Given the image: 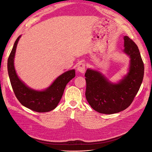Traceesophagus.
<instances>
[{
	"instance_id": "1",
	"label": "esophagus",
	"mask_w": 152,
	"mask_h": 152,
	"mask_svg": "<svg viewBox=\"0 0 152 152\" xmlns=\"http://www.w3.org/2000/svg\"><path fill=\"white\" fill-rule=\"evenodd\" d=\"M77 70L80 73H84L86 70V64L85 63H80L78 64V67H77Z\"/></svg>"
}]
</instances>
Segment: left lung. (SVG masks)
<instances>
[{
    "mask_svg": "<svg viewBox=\"0 0 152 152\" xmlns=\"http://www.w3.org/2000/svg\"><path fill=\"white\" fill-rule=\"evenodd\" d=\"M124 39L123 51L129 57V65L127 73L118 82L110 81L97 70L88 69L85 74L86 99L101 114H112L128 108L142 82L144 67L139 50L127 36Z\"/></svg>",
    "mask_w": 152,
    "mask_h": 152,
    "instance_id": "obj_1",
    "label": "left lung"
}]
</instances>
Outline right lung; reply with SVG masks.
Returning <instances> with one entry per match:
<instances>
[{
	"label": "right lung",
	"instance_id": "add662e5",
	"mask_svg": "<svg viewBox=\"0 0 152 152\" xmlns=\"http://www.w3.org/2000/svg\"><path fill=\"white\" fill-rule=\"evenodd\" d=\"M20 35L15 40L8 59V72L15 96L25 107L37 112H47L55 109L62 97L66 84L76 76L75 70L61 74L51 84L43 90H36L27 86L19 78L14 66L16 48Z\"/></svg>",
	"mask_w": 152,
	"mask_h": 152
}]
</instances>
